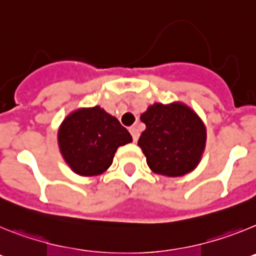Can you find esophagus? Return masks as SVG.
<instances>
[{
  "instance_id": "34e87169",
  "label": "esophagus",
  "mask_w": 256,
  "mask_h": 256,
  "mask_svg": "<svg viewBox=\"0 0 256 256\" xmlns=\"http://www.w3.org/2000/svg\"><path fill=\"white\" fill-rule=\"evenodd\" d=\"M130 134H132V137H133V141L137 142V140H138V137H140V130H137L136 126H130Z\"/></svg>"
}]
</instances>
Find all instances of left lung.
Listing matches in <instances>:
<instances>
[{"label": "left lung", "instance_id": "8db88e82", "mask_svg": "<svg viewBox=\"0 0 256 256\" xmlns=\"http://www.w3.org/2000/svg\"><path fill=\"white\" fill-rule=\"evenodd\" d=\"M146 130L138 146L154 173L182 177L198 165L205 150L206 128L182 102L154 104L141 115Z\"/></svg>", "mask_w": 256, "mask_h": 256}]
</instances>
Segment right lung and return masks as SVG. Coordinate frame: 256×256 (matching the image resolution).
<instances>
[{
  "mask_svg": "<svg viewBox=\"0 0 256 256\" xmlns=\"http://www.w3.org/2000/svg\"><path fill=\"white\" fill-rule=\"evenodd\" d=\"M58 141L72 170L92 177L108 170L118 148L132 142V136L116 118L94 106L70 112L58 128Z\"/></svg>",
  "mask_w": 256,
  "mask_h": 256,
  "instance_id": "obj_1",
  "label": "right lung"
}]
</instances>
